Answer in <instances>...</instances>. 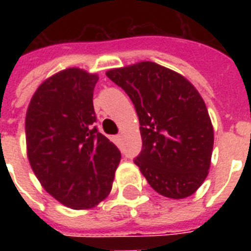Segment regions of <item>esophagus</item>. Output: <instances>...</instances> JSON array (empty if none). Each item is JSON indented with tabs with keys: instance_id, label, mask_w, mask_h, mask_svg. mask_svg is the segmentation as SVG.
<instances>
[{
	"instance_id": "1",
	"label": "esophagus",
	"mask_w": 251,
	"mask_h": 251,
	"mask_svg": "<svg viewBox=\"0 0 251 251\" xmlns=\"http://www.w3.org/2000/svg\"><path fill=\"white\" fill-rule=\"evenodd\" d=\"M114 142H116V145H121V142H122L121 134H118V135H116V137H114Z\"/></svg>"
}]
</instances>
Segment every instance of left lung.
<instances>
[{"mask_svg":"<svg viewBox=\"0 0 251 251\" xmlns=\"http://www.w3.org/2000/svg\"><path fill=\"white\" fill-rule=\"evenodd\" d=\"M106 76L131 99L142 135L134 163L159 194L182 199L208 175L214 127L202 96L178 73L143 61Z\"/></svg>","mask_w":251,"mask_h":251,"instance_id":"left-lung-1","label":"left lung"}]
</instances>
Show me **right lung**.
<instances>
[{"mask_svg": "<svg viewBox=\"0 0 251 251\" xmlns=\"http://www.w3.org/2000/svg\"><path fill=\"white\" fill-rule=\"evenodd\" d=\"M99 76L82 69L57 73L39 86L25 114L27 156L41 186L73 210H86L112 190L121 152L95 126Z\"/></svg>", "mask_w": 251, "mask_h": 251, "instance_id": "obj_1", "label": "right lung"}]
</instances>
